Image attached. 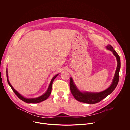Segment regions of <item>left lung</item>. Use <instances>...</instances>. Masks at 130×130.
<instances>
[{
    "label": "left lung",
    "mask_w": 130,
    "mask_h": 130,
    "mask_svg": "<svg viewBox=\"0 0 130 130\" xmlns=\"http://www.w3.org/2000/svg\"><path fill=\"white\" fill-rule=\"evenodd\" d=\"M106 48L113 52L114 55L116 57L117 61V66L112 84L106 90L100 92H97V93H91V92H82L78 89L75 84H74L72 78H70L69 82L70 89L73 96L78 101L88 104H95L98 103L112 93L117 85L119 81V70L120 68V57L111 45H108L106 46Z\"/></svg>",
    "instance_id": "obj_1"
}]
</instances>
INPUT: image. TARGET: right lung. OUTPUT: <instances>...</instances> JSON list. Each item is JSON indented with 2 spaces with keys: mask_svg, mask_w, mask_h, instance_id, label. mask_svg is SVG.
Listing matches in <instances>:
<instances>
[{
  "mask_svg": "<svg viewBox=\"0 0 130 130\" xmlns=\"http://www.w3.org/2000/svg\"><path fill=\"white\" fill-rule=\"evenodd\" d=\"M58 75V74L57 75H55L53 78L51 80L50 83V84H49V87H48V90H47L46 92L43 95L39 97H38V98H26L24 97H23L22 95H21L13 87V86L11 85V84H10L9 80H8V71L7 70V81H8V84H9V85L10 86V87H11V88L12 89L13 91H14V93L15 94V95L19 98L21 100H23V101L26 102V103H39V102H41L44 100H46L50 96V94H51V88H52V83H53V80L55 79V78H56L57 77V76Z\"/></svg>",
  "mask_w": 130,
  "mask_h": 130,
  "instance_id": "1",
  "label": "right lung"
}]
</instances>
